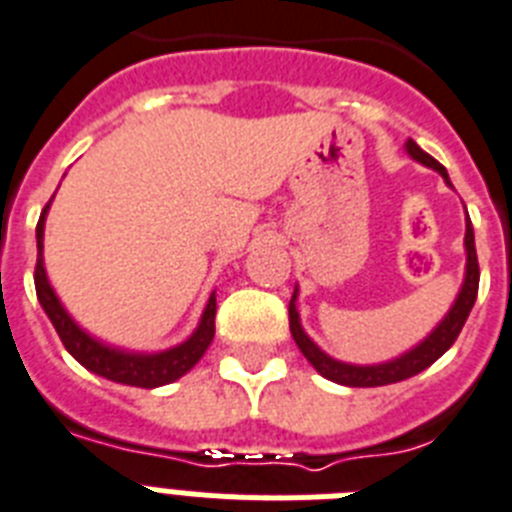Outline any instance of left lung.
Instances as JSON below:
<instances>
[{
	"label": "left lung",
	"instance_id": "8db88e82",
	"mask_svg": "<svg viewBox=\"0 0 512 512\" xmlns=\"http://www.w3.org/2000/svg\"><path fill=\"white\" fill-rule=\"evenodd\" d=\"M406 153H409L414 161L422 163V166H427V169H435L437 174L445 179V184L453 187L445 166L437 163L429 153H424L414 140H406ZM463 247H466V273H463V283H461V289H458V296H455V302L450 304V309L445 312V317L437 322L435 328L429 330L427 336L416 343V346H411L409 351H403L401 356H395V359H388V362H380V364H351V362H341V359H333V356L325 354V351H322L320 346H317L307 333H304L302 317H299V309H296L299 286H294V296H291V302H289V328L296 346H299V351L307 356V362L312 364V367L325 377V380L346 385V388H380V385L409 380V377L424 372L429 364H435L437 359H440L450 346H453L458 333H461L463 325H466L468 312H471V307H474L476 302V291H479V263H476L474 226H471V221H468V213H466V236H463Z\"/></svg>",
	"mask_w": 512,
	"mask_h": 512
}]
</instances>
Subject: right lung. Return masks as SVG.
I'll list each match as a JSON object with an SVG mask.
<instances>
[{"instance_id": "right-lung-1", "label": "right lung", "mask_w": 512, "mask_h": 512, "mask_svg": "<svg viewBox=\"0 0 512 512\" xmlns=\"http://www.w3.org/2000/svg\"><path fill=\"white\" fill-rule=\"evenodd\" d=\"M51 200H54V197H51ZM51 200L46 203L44 213H41L36 226V294L41 307H44V312L49 315L51 325H54V330H57L59 338H62L64 349L70 351L85 369L96 372L98 377H106V380L111 382H122V385H132V388H161V385H169V382L187 375V372L203 359L210 341L216 336V291L210 294L203 315H200V322H197V328L192 330V336L187 338V341L171 346V349L132 351L122 349V346H111V343L101 341V338L90 336L88 330L80 328L75 322V317L67 312V307H64L62 299L57 296L54 286H51L49 273H46L44 229Z\"/></svg>"}]
</instances>
